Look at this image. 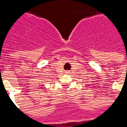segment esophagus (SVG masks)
<instances>
[{
  "mask_svg": "<svg viewBox=\"0 0 127 127\" xmlns=\"http://www.w3.org/2000/svg\"><path fill=\"white\" fill-rule=\"evenodd\" d=\"M66 73H70V72H69V71H66Z\"/></svg>",
  "mask_w": 127,
  "mask_h": 127,
  "instance_id": "1",
  "label": "esophagus"
}]
</instances>
